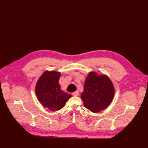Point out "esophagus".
Wrapping results in <instances>:
<instances>
[{
    "label": "esophagus",
    "instance_id": "34e87169",
    "mask_svg": "<svg viewBox=\"0 0 148 148\" xmlns=\"http://www.w3.org/2000/svg\"><path fill=\"white\" fill-rule=\"evenodd\" d=\"M72 94H73V95H74V96H78V95H79V92L78 90H76V91L73 92Z\"/></svg>",
    "mask_w": 148,
    "mask_h": 148
}]
</instances>
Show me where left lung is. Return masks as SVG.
Here are the masks:
<instances>
[{
	"label": "left lung",
	"instance_id": "obj_1",
	"mask_svg": "<svg viewBox=\"0 0 148 148\" xmlns=\"http://www.w3.org/2000/svg\"><path fill=\"white\" fill-rule=\"evenodd\" d=\"M114 92V85L109 77L92 71L85 80L81 98L85 107L93 113H98L110 104Z\"/></svg>",
	"mask_w": 148,
	"mask_h": 148
}]
</instances>
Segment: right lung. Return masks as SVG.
<instances>
[{
	"label": "right lung",
	"instance_id": "add662e5",
	"mask_svg": "<svg viewBox=\"0 0 148 148\" xmlns=\"http://www.w3.org/2000/svg\"><path fill=\"white\" fill-rule=\"evenodd\" d=\"M60 73L46 71L38 79L35 94L40 103L52 112L60 110L72 97L62 90L59 80Z\"/></svg>",
	"mask_w": 148,
	"mask_h": 148
}]
</instances>
